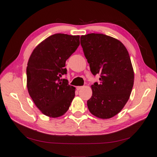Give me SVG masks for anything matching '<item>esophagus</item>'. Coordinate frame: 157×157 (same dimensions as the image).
Listing matches in <instances>:
<instances>
[{
    "instance_id": "obj_1",
    "label": "esophagus",
    "mask_w": 157,
    "mask_h": 157,
    "mask_svg": "<svg viewBox=\"0 0 157 157\" xmlns=\"http://www.w3.org/2000/svg\"><path fill=\"white\" fill-rule=\"evenodd\" d=\"M83 87V86H78L77 87H76V89H77L78 90H80L81 89H82Z\"/></svg>"
}]
</instances>
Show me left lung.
Returning a JSON list of instances; mask_svg holds the SVG:
<instances>
[{
  "mask_svg": "<svg viewBox=\"0 0 157 157\" xmlns=\"http://www.w3.org/2000/svg\"><path fill=\"white\" fill-rule=\"evenodd\" d=\"M80 41L91 72L100 76V82L91 86L88 109L99 118L113 117L127 102L133 86L129 54L119 40L103 34L82 36Z\"/></svg>",
  "mask_w": 157,
  "mask_h": 157,
  "instance_id": "obj_1",
  "label": "left lung"
}]
</instances>
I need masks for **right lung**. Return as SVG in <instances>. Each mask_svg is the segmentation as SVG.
<instances>
[{
  "label": "right lung",
  "mask_w": 157,
  "mask_h": 157,
  "mask_svg": "<svg viewBox=\"0 0 157 157\" xmlns=\"http://www.w3.org/2000/svg\"><path fill=\"white\" fill-rule=\"evenodd\" d=\"M79 45V36L55 34L36 47L26 68L27 87L42 113L58 117L69 109L75 88L68 84L66 61Z\"/></svg>",
  "instance_id": "right-lung-1"
}]
</instances>
